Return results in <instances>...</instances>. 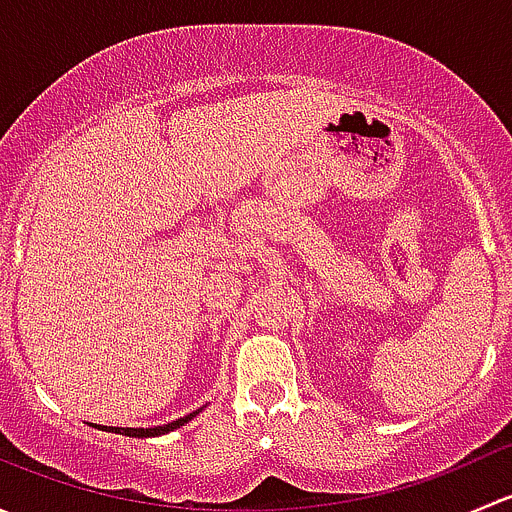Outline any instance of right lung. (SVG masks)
Segmentation results:
<instances>
[{"instance_id":"add662e5","label":"right lung","mask_w":512,"mask_h":512,"mask_svg":"<svg viewBox=\"0 0 512 512\" xmlns=\"http://www.w3.org/2000/svg\"><path fill=\"white\" fill-rule=\"evenodd\" d=\"M200 411H203V409H198V411H193V414L178 418V421H170V423H163V426H153V428H118V426H101V428H103V431H111V433L116 431V433H121V436H128V438H156V436H165V433L175 431V428L185 426V423L193 421V418L198 416Z\"/></svg>"}]
</instances>
